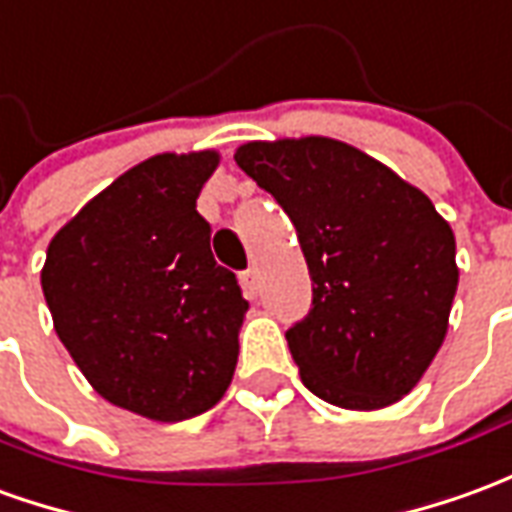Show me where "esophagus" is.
<instances>
[{
  "label": "esophagus",
  "mask_w": 512,
  "mask_h": 512,
  "mask_svg": "<svg viewBox=\"0 0 512 512\" xmlns=\"http://www.w3.org/2000/svg\"><path fill=\"white\" fill-rule=\"evenodd\" d=\"M241 285H244V291L249 296H257V291H260V274H257V268L241 271Z\"/></svg>",
  "instance_id": "obj_1"
}]
</instances>
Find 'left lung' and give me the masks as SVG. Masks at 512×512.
Instances as JSON below:
<instances>
[{"label":"left lung","instance_id":"8db88e82","mask_svg":"<svg viewBox=\"0 0 512 512\" xmlns=\"http://www.w3.org/2000/svg\"><path fill=\"white\" fill-rule=\"evenodd\" d=\"M235 163L280 202L307 260L313 307L285 332L307 391L346 410L399 402L449 330L452 227L430 196L335 138L252 141Z\"/></svg>","mask_w":512,"mask_h":512}]
</instances>
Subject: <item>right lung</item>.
<instances>
[{
  "mask_svg": "<svg viewBox=\"0 0 512 512\" xmlns=\"http://www.w3.org/2000/svg\"><path fill=\"white\" fill-rule=\"evenodd\" d=\"M219 152L155 155L57 232L41 271L57 338L110 405L152 421L205 413L230 388L249 302L196 213Z\"/></svg>",
  "mask_w": 512,
  "mask_h": 512,
  "instance_id": "obj_1",
  "label": "right lung"
}]
</instances>
